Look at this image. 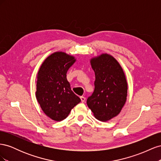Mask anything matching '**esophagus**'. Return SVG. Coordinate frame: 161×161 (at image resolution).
Wrapping results in <instances>:
<instances>
[{"label":"esophagus","mask_w":161,"mask_h":161,"mask_svg":"<svg viewBox=\"0 0 161 161\" xmlns=\"http://www.w3.org/2000/svg\"><path fill=\"white\" fill-rule=\"evenodd\" d=\"M80 100H81V102H82V103H83V102H85V97H83V96H81L80 97Z\"/></svg>","instance_id":"obj_1"}]
</instances>
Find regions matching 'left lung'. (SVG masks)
Returning a JSON list of instances; mask_svg holds the SVG:
<instances>
[{
    "instance_id": "1",
    "label": "left lung",
    "mask_w": 161,
    "mask_h": 161,
    "mask_svg": "<svg viewBox=\"0 0 161 161\" xmlns=\"http://www.w3.org/2000/svg\"><path fill=\"white\" fill-rule=\"evenodd\" d=\"M95 75V89L86 103L95 118L107 121L118 115L127 97L128 84L124 72L115 58L101 54L91 60Z\"/></svg>"
}]
</instances>
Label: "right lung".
<instances>
[{
    "label": "right lung",
    "mask_w": 161,
    "mask_h": 161,
    "mask_svg": "<svg viewBox=\"0 0 161 161\" xmlns=\"http://www.w3.org/2000/svg\"><path fill=\"white\" fill-rule=\"evenodd\" d=\"M75 61L66 53L55 52L46 58L39 70L36 98L43 112L53 120L64 119L80 102L66 79L67 71Z\"/></svg>",
    "instance_id": "1"
}]
</instances>
